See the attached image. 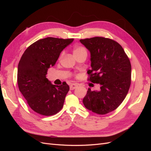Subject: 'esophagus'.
<instances>
[{
    "instance_id": "34e87169",
    "label": "esophagus",
    "mask_w": 151,
    "mask_h": 151,
    "mask_svg": "<svg viewBox=\"0 0 151 151\" xmlns=\"http://www.w3.org/2000/svg\"><path fill=\"white\" fill-rule=\"evenodd\" d=\"M77 87H78V85H77V84H72L70 86V90H74L76 88H77Z\"/></svg>"
}]
</instances>
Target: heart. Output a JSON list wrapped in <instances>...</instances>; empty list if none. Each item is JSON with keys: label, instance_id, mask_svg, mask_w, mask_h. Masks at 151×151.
<instances>
[{"label": "heart", "instance_id": "b5f03b06", "mask_svg": "<svg viewBox=\"0 0 151 151\" xmlns=\"http://www.w3.org/2000/svg\"><path fill=\"white\" fill-rule=\"evenodd\" d=\"M63 53H64L63 52L61 53L60 55V58L62 57V56L63 55ZM73 53H74L75 57L80 55H82V54L87 55V50L83 46H81V45H76V46H74V48H73Z\"/></svg>", "mask_w": 151, "mask_h": 151}]
</instances>
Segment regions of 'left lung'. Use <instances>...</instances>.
<instances>
[{
    "mask_svg": "<svg viewBox=\"0 0 151 151\" xmlns=\"http://www.w3.org/2000/svg\"><path fill=\"white\" fill-rule=\"evenodd\" d=\"M80 42L91 52L88 81L101 85L99 91H91L83 99L89 110L105 115L115 110L125 98L131 84V63L121 45L110 38L96 36Z\"/></svg>",
    "mask_w": 151,
    "mask_h": 151,
    "instance_id": "obj_1",
    "label": "left lung"
}]
</instances>
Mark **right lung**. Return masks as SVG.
Returning <instances> with one entry per match:
<instances>
[{
    "mask_svg": "<svg viewBox=\"0 0 151 151\" xmlns=\"http://www.w3.org/2000/svg\"><path fill=\"white\" fill-rule=\"evenodd\" d=\"M74 39L48 37L36 41L25 50L17 68L20 92L33 110L44 116L60 111L69 86L63 82L53 85L46 77L50 67L54 66L62 50Z\"/></svg>",
    "mask_w": 151,
    "mask_h": 151,
    "instance_id": "right-lung-1",
    "label": "right lung"
}]
</instances>
